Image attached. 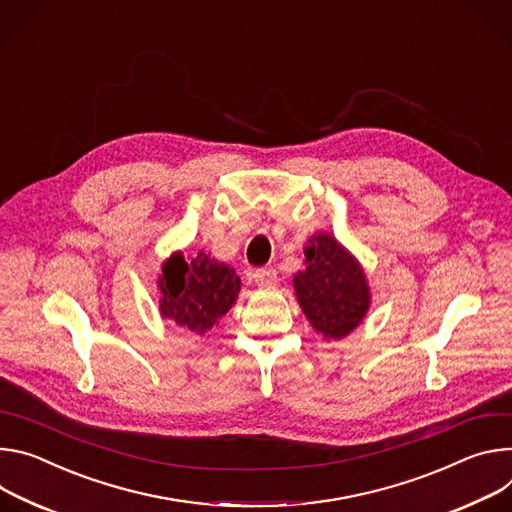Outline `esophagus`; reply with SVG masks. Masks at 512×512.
Segmentation results:
<instances>
[{"instance_id": "esophagus-1", "label": "esophagus", "mask_w": 512, "mask_h": 512, "mask_svg": "<svg viewBox=\"0 0 512 512\" xmlns=\"http://www.w3.org/2000/svg\"><path fill=\"white\" fill-rule=\"evenodd\" d=\"M254 280L260 287H270L276 280V270L274 268H256L254 270Z\"/></svg>"}]
</instances>
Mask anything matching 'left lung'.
Wrapping results in <instances>:
<instances>
[{
	"instance_id": "1",
	"label": "left lung",
	"mask_w": 512,
	"mask_h": 512,
	"mask_svg": "<svg viewBox=\"0 0 512 512\" xmlns=\"http://www.w3.org/2000/svg\"><path fill=\"white\" fill-rule=\"evenodd\" d=\"M307 268L295 276V291L311 325L327 339L348 335L368 311L370 293L360 264L327 234L313 236Z\"/></svg>"
}]
</instances>
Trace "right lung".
<instances>
[{
    "instance_id": "1",
    "label": "right lung",
    "mask_w": 512,
    "mask_h": 512,
    "mask_svg": "<svg viewBox=\"0 0 512 512\" xmlns=\"http://www.w3.org/2000/svg\"><path fill=\"white\" fill-rule=\"evenodd\" d=\"M162 291L160 313L164 319L205 333L236 303L240 293V278L236 270L223 262H215L205 252H199L185 262L173 256L158 278Z\"/></svg>"
}]
</instances>
